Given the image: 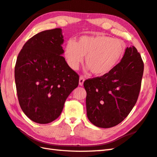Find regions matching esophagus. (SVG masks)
Masks as SVG:
<instances>
[{"label": "esophagus", "instance_id": "1", "mask_svg": "<svg viewBox=\"0 0 157 157\" xmlns=\"http://www.w3.org/2000/svg\"><path fill=\"white\" fill-rule=\"evenodd\" d=\"M84 80L85 79L83 76H80L79 77V86H82L83 84H84Z\"/></svg>", "mask_w": 157, "mask_h": 157}]
</instances>
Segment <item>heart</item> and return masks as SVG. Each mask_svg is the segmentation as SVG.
<instances>
[{"instance_id": "heart-1", "label": "heart", "mask_w": 157, "mask_h": 157, "mask_svg": "<svg viewBox=\"0 0 157 157\" xmlns=\"http://www.w3.org/2000/svg\"><path fill=\"white\" fill-rule=\"evenodd\" d=\"M126 49L121 40L107 36H84L76 43L70 40L65 49V56L69 65L77 69L85 58L88 70L93 74L102 76L114 69L121 61Z\"/></svg>"}]
</instances>
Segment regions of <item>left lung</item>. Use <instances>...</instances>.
Segmentation results:
<instances>
[{
    "mask_svg": "<svg viewBox=\"0 0 157 157\" xmlns=\"http://www.w3.org/2000/svg\"><path fill=\"white\" fill-rule=\"evenodd\" d=\"M144 63L134 46L127 47L117 66L108 74L84 83L87 117L102 128L114 127L126 118L140 91Z\"/></svg>",
    "mask_w": 157,
    "mask_h": 157,
    "instance_id": "left-lung-1",
    "label": "left lung"
}]
</instances>
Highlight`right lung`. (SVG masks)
Segmentation results:
<instances>
[{
  "instance_id": "obj_1",
  "label": "right lung",
  "mask_w": 157,
  "mask_h": 157,
  "mask_svg": "<svg viewBox=\"0 0 157 157\" xmlns=\"http://www.w3.org/2000/svg\"><path fill=\"white\" fill-rule=\"evenodd\" d=\"M61 28L45 30L25 42L15 67L20 106L32 121L40 124L57 119L65 102L78 87L79 75L62 55Z\"/></svg>"
}]
</instances>
